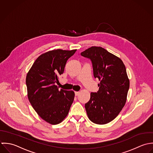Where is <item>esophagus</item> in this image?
Here are the masks:
<instances>
[{"label": "esophagus", "mask_w": 153, "mask_h": 153, "mask_svg": "<svg viewBox=\"0 0 153 153\" xmlns=\"http://www.w3.org/2000/svg\"><path fill=\"white\" fill-rule=\"evenodd\" d=\"M74 93H75V96H78V95H79V93H80V92H74Z\"/></svg>", "instance_id": "obj_1"}]
</instances>
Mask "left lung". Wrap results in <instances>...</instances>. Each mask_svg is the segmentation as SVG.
Returning a JSON list of instances; mask_svg holds the SVG:
<instances>
[{
  "instance_id": "1",
  "label": "left lung",
  "mask_w": 153,
  "mask_h": 153,
  "mask_svg": "<svg viewBox=\"0 0 153 153\" xmlns=\"http://www.w3.org/2000/svg\"><path fill=\"white\" fill-rule=\"evenodd\" d=\"M92 62L93 76L100 81L99 91L91 93L85 108L92 122L103 125L114 120L124 106L129 81L122 60L100 47H92L81 53Z\"/></svg>"
}]
</instances>
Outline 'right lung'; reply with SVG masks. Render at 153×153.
I'll return each mask as SVG.
<instances>
[{
	"instance_id": "obj_1",
	"label": "right lung",
	"mask_w": 153,
	"mask_h": 153,
	"mask_svg": "<svg viewBox=\"0 0 153 153\" xmlns=\"http://www.w3.org/2000/svg\"><path fill=\"white\" fill-rule=\"evenodd\" d=\"M76 50H56L39 56L26 77L28 97L32 106L44 121L53 125L67 117L74 98L73 91L59 89L58 77L64 71L67 60Z\"/></svg>"
}]
</instances>
